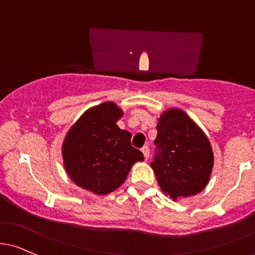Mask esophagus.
Segmentation results:
<instances>
[{
    "instance_id": "esophagus-1",
    "label": "esophagus",
    "mask_w": 255,
    "mask_h": 255,
    "mask_svg": "<svg viewBox=\"0 0 255 255\" xmlns=\"http://www.w3.org/2000/svg\"><path fill=\"white\" fill-rule=\"evenodd\" d=\"M141 152H143L144 157L148 160V157H149V148H148V146H143V148H141Z\"/></svg>"
}]
</instances>
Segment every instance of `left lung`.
<instances>
[{"label": "left lung", "mask_w": 255, "mask_h": 255, "mask_svg": "<svg viewBox=\"0 0 255 255\" xmlns=\"http://www.w3.org/2000/svg\"><path fill=\"white\" fill-rule=\"evenodd\" d=\"M156 129V155L150 166L161 191L173 200L202 192L214 166L208 136L179 109L163 112Z\"/></svg>", "instance_id": "obj_1"}]
</instances>
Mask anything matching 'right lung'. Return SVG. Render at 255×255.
<instances>
[{"mask_svg":"<svg viewBox=\"0 0 255 255\" xmlns=\"http://www.w3.org/2000/svg\"><path fill=\"white\" fill-rule=\"evenodd\" d=\"M122 116L116 104L106 101L85 111L67 133L63 165L80 188L109 194L126 181L133 163L144 160L143 152L130 144L132 134L117 126Z\"/></svg>","mask_w":255,"mask_h":255,"instance_id":"add662e5","label":"right lung"}]
</instances>
